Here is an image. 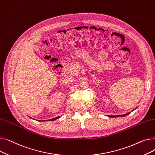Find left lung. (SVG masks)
Returning <instances> with one entry per match:
<instances>
[{
	"label": "left lung",
	"mask_w": 155,
	"mask_h": 155,
	"mask_svg": "<svg viewBox=\"0 0 155 155\" xmlns=\"http://www.w3.org/2000/svg\"><path fill=\"white\" fill-rule=\"evenodd\" d=\"M131 113V112H128V113H127V114H123V115H119V116H109V117H124V116H127V115H128V114H129Z\"/></svg>",
	"instance_id": "obj_1"
}]
</instances>
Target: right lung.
I'll return each mask as SVG.
<instances>
[{
    "label": "right lung",
    "instance_id": "add662e5",
    "mask_svg": "<svg viewBox=\"0 0 155 155\" xmlns=\"http://www.w3.org/2000/svg\"><path fill=\"white\" fill-rule=\"evenodd\" d=\"M59 117H60V116L56 117H55V118H53V119H50V120H56V119H58ZM39 121H41V120H39ZM42 121H45V120H42Z\"/></svg>",
    "mask_w": 155,
    "mask_h": 155
}]
</instances>
